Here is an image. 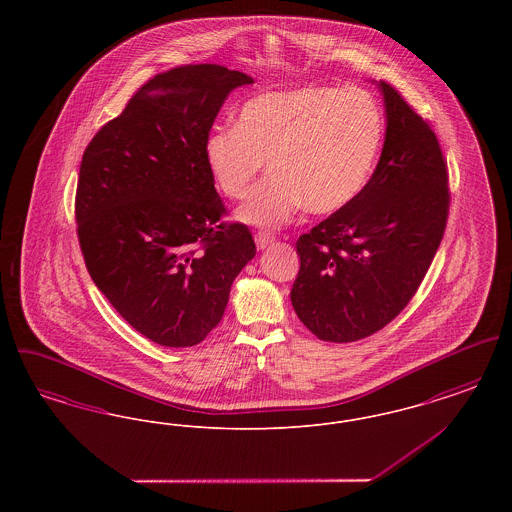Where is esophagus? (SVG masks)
Masks as SVG:
<instances>
[{"mask_svg":"<svg viewBox=\"0 0 512 512\" xmlns=\"http://www.w3.org/2000/svg\"><path fill=\"white\" fill-rule=\"evenodd\" d=\"M274 236L272 234H268V232H257L255 234V244H257V249L259 251H263V249H267L268 245L274 244Z\"/></svg>","mask_w":512,"mask_h":512,"instance_id":"esophagus-1","label":"esophagus"}]
</instances>
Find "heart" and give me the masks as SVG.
I'll use <instances>...</instances> for the list:
<instances>
[{
	"label": "heart",
	"mask_w": 512,
	"mask_h": 512,
	"mask_svg": "<svg viewBox=\"0 0 512 512\" xmlns=\"http://www.w3.org/2000/svg\"><path fill=\"white\" fill-rule=\"evenodd\" d=\"M384 136V115L363 90L297 86L247 99L234 128L207 136L203 155L228 199L244 197L267 161L272 174L253 188L236 219L270 230L301 207L332 215L351 205L376 172Z\"/></svg>",
	"instance_id": "obj_1"
}]
</instances>
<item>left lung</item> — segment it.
<instances>
[{"label":"left lung","instance_id":"left-lung-1","mask_svg":"<svg viewBox=\"0 0 512 512\" xmlns=\"http://www.w3.org/2000/svg\"><path fill=\"white\" fill-rule=\"evenodd\" d=\"M386 136L376 172L351 205L297 240L292 305L320 340L349 343L397 317L432 265L449 209L432 128L386 82Z\"/></svg>","mask_w":512,"mask_h":512}]
</instances>
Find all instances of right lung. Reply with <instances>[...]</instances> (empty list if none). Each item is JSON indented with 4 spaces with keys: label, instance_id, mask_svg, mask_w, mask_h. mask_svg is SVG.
I'll use <instances>...</instances> for the list:
<instances>
[{
    "label": "right lung",
    "instance_id": "obj_1",
    "mask_svg": "<svg viewBox=\"0 0 512 512\" xmlns=\"http://www.w3.org/2000/svg\"><path fill=\"white\" fill-rule=\"evenodd\" d=\"M253 78L220 65L157 74L82 155L76 188L86 268L132 328L192 347L217 326L255 257L244 224H224L203 146L222 103Z\"/></svg>",
    "mask_w": 512,
    "mask_h": 512
}]
</instances>
